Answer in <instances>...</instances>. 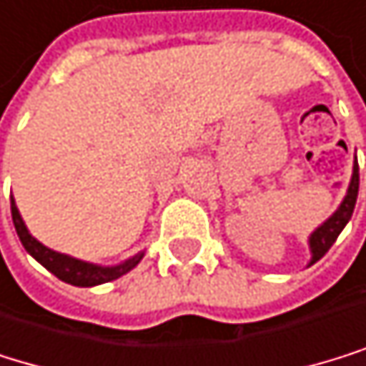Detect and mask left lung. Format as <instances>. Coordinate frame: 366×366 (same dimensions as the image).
<instances>
[{
  "label": "left lung",
  "mask_w": 366,
  "mask_h": 366,
  "mask_svg": "<svg viewBox=\"0 0 366 366\" xmlns=\"http://www.w3.org/2000/svg\"><path fill=\"white\" fill-rule=\"evenodd\" d=\"M358 187H360V173H358V162L353 164V175H351V182H349V189H347V195L342 199V204L338 207L327 222L322 227H318L311 237H309V247H311V264H315L318 259L333 247V242L338 239L340 231L347 227V222L353 215V209H355V199H358Z\"/></svg>",
  "instance_id": "left-lung-1"
}]
</instances>
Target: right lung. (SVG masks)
Returning a JSON list of instances; mask_svg holds the SVG:
<instances>
[{"mask_svg": "<svg viewBox=\"0 0 366 366\" xmlns=\"http://www.w3.org/2000/svg\"><path fill=\"white\" fill-rule=\"evenodd\" d=\"M11 213H13V224H15V231H17V235L21 239L24 249L31 253L41 267H46L53 275H57L61 282H69L73 287H95V285L117 280V277H122L124 273H129L131 269H135L139 264V259L144 257V253H137V255H133L131 259H127V262H122L117 267H97V264H91V262H81V259H77V257L57 253L53 249L44 247L41 242H37V239L28 233L13 197H11Z\"/></svg>", "mask_w": 366, "mask_h": 366, "instance_id": "right-lung-1", "label": "right lung"}]
</instances>
